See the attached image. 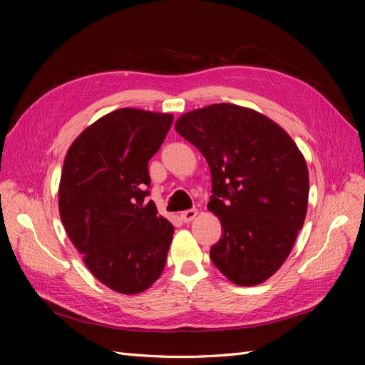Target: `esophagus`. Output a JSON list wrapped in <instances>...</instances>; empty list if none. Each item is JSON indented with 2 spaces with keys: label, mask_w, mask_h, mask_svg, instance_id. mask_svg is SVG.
Returning <instances> with one entry per match:
<instances>
[{
  "label": "esophagus",
  "mask_w": 365,
  "mask_h": 365,
  "mask_svg": "<svg viewBox=\"0 0 365 365\" xmlns=\"http://www.w3.org/2000/svg\"><path fill=\"white\" fill-rule=\"evenodd\" d=\"M196 216H197V210L196 208H189V210H185V212L181 213V220H182V222H190V220H193Z\"/></svg>",
  "instance_id": "1"
}]
</instances>
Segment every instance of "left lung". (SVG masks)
Returning <instances> with one entry per match:
<instances>
[{"mask_svg":"<svg viewBox=\"0 0 365 365\" xmlns=\"http://www.w3.org/2000/svg\"><path fill=\"white\" fill-rule=\"evenodd\" d=\"M175 129L212 173L207 207L224 231L210 250L215 267L239 286L268 280L304 224L309 173L302 152L275 121L231 103L185 113Z\"/></svg>","mask_w":365,"mask_h":365,"instance_id":"1","label":"left lung"}]
</instances>
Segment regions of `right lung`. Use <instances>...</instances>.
<instances>
[{
	"label": "right lung",
	"mask_w": 365,
	"mask_h": 365,
	"mask_svg": "<svg viewBox=\"0 0 365 365\" xmlns=\"http://www.w3.org/2000/svg\"><path fill=\"white\" fill-rule=\"evenodd\" d=\"M172 114L121 108L88 126L70 146L59 184L65 231L94 277L115 292L146 291L161 275L173 225L148 201L149 160Z\"/></svg>",
	"instance_id": "right-lung-1"
}]
</instances>
